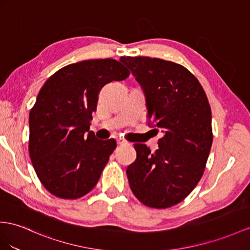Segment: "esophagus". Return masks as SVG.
<instances>
[{
  "instance_id": "esophagus-1",
  "label": "esophagus",
  "mask_w": 250,
  "mask_h": 250,
  "mask_svg": "<svg viewBox=\"0 0 250 250\" xmlns=\"http://www.w3.org/2000/svg\"><path fill=\"white\" fill-rule=\"evenodd\" d=\"M117 144H118V145H126L127 142H126V140L123 139V138H118V139H117Z\"/></svg>"
}]
</instances>
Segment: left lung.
<instances>
[{
	"label": "left lung",
	"mask_w": 250,
	"mask_h": 250,
	"mask_svg": "<svg viewBox=\"0 0 250 250\" xmlns=\"http://www.w3.org/2000/svg\"><path fill=\"white\" fill-rule=\"evenodd\" d=\"M142 86L148 125L162 130L155 153L135 144L126 168L131 190L144 205L168 208L182 202L204 173L212 145L211 108L200 82L180 64L149 57H121Z\"/></svg>",
	"instance_id": "left-lung-1"
}]
</instances>
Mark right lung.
I'll return each mask as SVG.
<instances>
[{"instance_id":"obj_1","label":"right lung","mask_w":250,"mask_h":250,"mask_svg":"<svg viewBox=\"0 0 250 250\" xmlns=\"http://www.w3.org/2000/svg\"><path fill=\"white\" fill-rule=\"evenodd\" d=\"M130 72L114 59L84 60L56 72L40 89L29 113V156L40 182L60 198L88 193L116 148L89 131L101 87Z\"/></svg>"}]
</instances>
